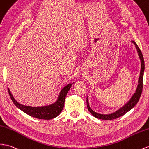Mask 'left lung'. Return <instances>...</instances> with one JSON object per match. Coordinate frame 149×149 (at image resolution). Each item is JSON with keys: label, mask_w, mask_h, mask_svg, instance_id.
<instances>
[{"label": "left lung", "mask_w": 149, "mask_h": 149, "mask_svg": "<svg viewBox=\"0 0 149 149\" xmlns=\"http://www.w3.org/2000/svg\"><path fill=\"white\" fill-rule=\"evenodd\" d=\"M132 42H133L135 45L136 49L137 50L140 59V61H141V70H140V74L139 79V84H138L137 88H136V92L134 93V96H132V98L130 99V101L128 102L125 105L120 108V109L118 110V111L115 112V113L110 114V115L99 114V113H96V112L94 111L93 110H92L89 106V103H88V100L87 98L86 104H87L88 109L90 113L96 118H99V119L105 120H113V119L119 118L121 116L125 114L128 111H130L132 108H134L136 105V103H137L139 102L140 96H141L142 89H143V72L145 69V63H144V59H143V57L141 50L140 49V48L135 43V42L132 41Z\"/></svg>", "instance_id": "8db88e82"}]
</instances>
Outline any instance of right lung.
<instances>
[{"instance_id": "right-lung-1", "label": "right lung", "mask_w": 149, "mask_h": 149, "mask_svg": "<svg viewBox=\"0 0 149 149\" xmlns=\"http://www.w3.org/2000/svg\"><path fill=\"white\" fill-rule=\"evenodd\" d=\"M71 86L72 84H68V85H66L63 88L59 94L58 101L55 103L49 106L39 107H33L30 106L22 105V104L19 103L14 98L13 96L11 94L9 88H8V91H9V94L10 95L12 101L13 102L15 105L19 108L20 110L25 112L27 115L33 116V117L43 120H50L58 116L63 110L66 96L68 91L71 88Z\"/></svg>"}]
</instances>
